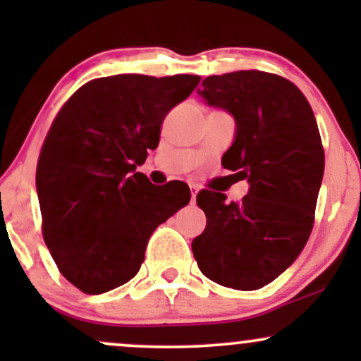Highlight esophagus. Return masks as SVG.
<instances>
[{
    "mask_svg": "<svg viewBox=\"0 0 361 361\" xmlns=\"http://www.w3.org/2000/svg\"><path fill=\"white\" fill-rule=\"evenodd\" d=\"M190 192H192V204H195V200H197L198 186H195V185H190Z\"/></svg>",
    "mask_w": 361,
    "mask_h": 361,
    "instance_id": "obj_1",
    "label": "esophagus"
}]
</instances>
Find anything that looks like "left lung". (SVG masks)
<instances>
[{"label":"left lung","instance_id":"obj_1","mask_svg":"<svg viewBox=\"0 0 361 361\" xmlns=\"http://www.w3.org/2000/svg\"><path fill=\"white\" fill-rule=\"evenodd\" d=\"M198 94L234 117L233 146L222 166L250 190L227 204L200 192L207 226L192 251L207 279L222 287L256 290L280 276L304 250L324 175V151L307 98L276 74L235 71L209 76Z\"/></svg>","mask_w":361,"mask_h":361}]
</instances>
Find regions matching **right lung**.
Segmentation results:
<instances>
[{"label": "right lung", "mask_w": 361, "mask_h": 361, "mask_svg": "<svg viewBox=\"0 0 361 361\" xmlns=\"http://www.w3.org/2000/svg\"><path fill=\"white\" fill-rule=\"evenodd\" d=\"M198 81L192 74L98 78L54 120L37 164L44 241L81 292L98 295L134 279L156 227L188 205L183 181L156 186L135 168L159 144L168 111Z\"/></svg>", "instance_id": "1"}]
</instances>
